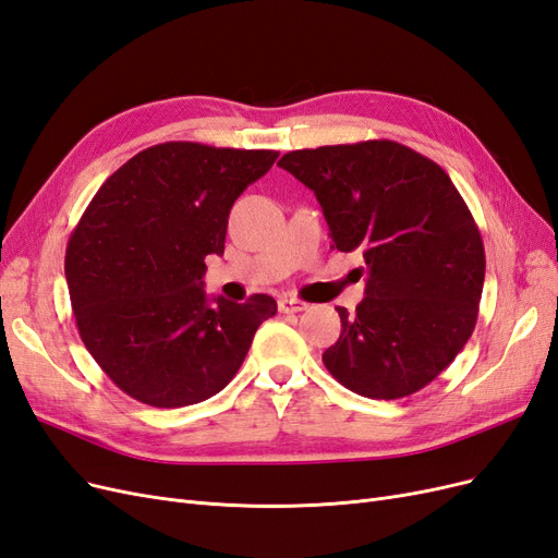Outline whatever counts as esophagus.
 Listing matches in <instances>:
<instances>
[{
    "instance_id": "1",
    "label": "esophagus",
    "mask_w": 558,
    "mask_h": 558,
    "mask_svg": "<svg viewBox=\"0 0 558 558\" xmlns=\"http://www.w3.org/2000/svg\"><path fill=\"white\" fill-rule=\"evenodd\" d=\"M305 308H308V303H303V301H299L294 296H280L278 299V311L280 313H301Z\"/></svg>"
}]
</instances>
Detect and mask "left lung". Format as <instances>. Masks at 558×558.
Here are the masks:
<instances>
[{"label":"left lung","mask_w":558,"mask_h":558,"mask_svg":"<svg viewBox=\"0 0 558 558\" xmlns=\"http://www.w3.org/2000/svg\"><path fill=\"white\" fill-rule=\"evenodd\" d=\"M278 167L311 187L331 250H359L366 299L340 315L322 362L366 399H403L454 362L475 329L484 245L449 175L397 141L292 150Z\"/></svg>","instance_id":"8db88e82"}]
</instances>
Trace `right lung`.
Masks as SVG:
<instances>
[{"instance_id": "obj_1", "label": "right lung", "mask_w": 558, "mask_h": 558, "mask_svg": "<svg viewBox=\"0 0 558 558\" xmlns=\"http://www.w3.org/2000/svg\"><path fill=\"white\" fill-rule=\"evenodd\" d=\"M276 159L159 143L106 178L85 208L64 257L71 308L87 352L128 397L155 408L215 397L278 313L268 294L210 303L202 280L204 259L225 253L233 202Z\"/></svg>"}]
</instances>
